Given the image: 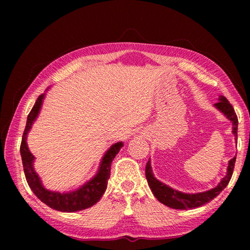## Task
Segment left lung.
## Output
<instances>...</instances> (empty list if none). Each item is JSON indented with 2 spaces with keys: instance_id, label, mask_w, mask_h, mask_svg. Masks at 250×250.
Here are the masks:
<instances>
[{
  "instance_id": "1",
  "label": "left lung",
  "mask_w": 250,
  "mask_h": 250,
  "mask_svg": "<svg viewBox=\"0 0 250 250\" xmlns=\"http://www.w3.org/2000/svg\"><path fill=\"white\" fill-rule=\"evenodd\" d=\"M215 107L217 109H219L228 119L232 121V125H233L232 132L233 134H234L235 140H236L238 120L233 106L225 97L220 95L219 101L215 104ZM235 160H236V156L234 158H232L229 161V167H228V169H227V175L221 179V182L217 185L215 188L210 189L208 191H205V192H200V193H184L171 187H168V186H167L166 184L159 182V180L153 176L151 166H150V159L148 160L146 164L145 174H146L148 185H149L153 195H155L159 200V202H161L162 204L175 209H192V208H195V207H200L202 205H204L205 203H208V202H210L214 198H216V196L227 187L232 177Z\"/></svg>"
}]
</instances>
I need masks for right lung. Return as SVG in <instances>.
<instances>
[{
	"instance_id": "obj_1",
	"label": "right lung",
	"mask_w": 250,
	"mask_h": 250,
	"mask_svg": "<svg viewBox=\"0 0 250 250\" xmlns=\"http://www.w3.org/2000/svg\"><path fill=\"white\" fill-rule=\"evenodd\" d=\"M44 97L45 94H41L37 98L33 108L31 109L30 114L28 115L25 129L22 135V141H21L20 145V153L21 159H22V166L26 182H28L29 187L33 191L37 198L43 202V203L56 210L72 213V211H78L89 208V207H91L97 202H99L100 199L102 198L103 193L105 192L106 187H107V182L110 176L111 162H113L117 153L119 152L120 148L124 146V143L118 142L110 146L109 149L104 155L102 161H101L100 168L97 175L91 180H89V182L83 185L81 188L67 193H60L56 192V191H49L45 189L44 186L42 185L39 175L34 171V156L29 150L28 144H26V135L29 133L32 124L35 121L36 117L39 116Z\"/></svg>"
}]
</instances>
